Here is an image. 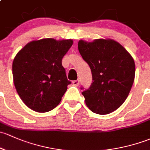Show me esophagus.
Returning <instances> with one entry per match:
<instances>
[{"label":"esophagus","instance_id":"esophagus-1","mask_svg":"<svg viewBox=\"0 0 150 150\" xmlns=\"http://www.w3.org/2000/svg\"><path fill=\"white\" fill-rule=\"evenodd\" d=\"M73 84L74 86H78L79 84V80H74V81H73Z\"/></svg>","mask_w":150,"mask_h":150}]
</instances>
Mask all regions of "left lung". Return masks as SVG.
Masks as SVG:
<instances>
[{"label": "left lung", "instance_id": "1", "mask_svg": "<svg viewBox=\"0 0 150 150\" xmlns=\"http://www.w3.org/2000/svg\"><path fill=\"white\" fill-rule=\"evenodd\" d=\"M78 49L90 67L93 80L81 92L86 106L100 115L113 112L126 100L134 83L135 64L132 55L110 39L79 40Z\"/></svg>", "mask_w": 150, "mask_h": 150}]
</instances>
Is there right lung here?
<instances>
[{"label":"right lung","instance_id":"right-lung-1","mask_svg":"<svg viewBox=\"0 0 150 150\" xmlns=\"http://www.w3.org/2000/svg\"><path fill=\"white\" fill-rule=\"evenodd\" d=\"M72 40L46 38L26 45L12 64L13 82L20 98L30 109L45 112L61 102L71 84L62 66V58Z\"/></svg>","mask_w":150,"mask_h":150}]
</instances>
